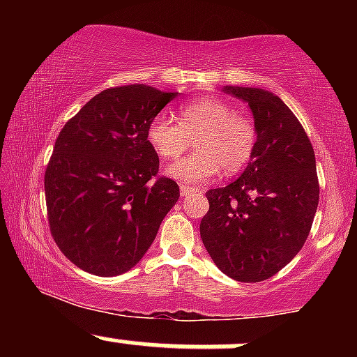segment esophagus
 Segmentation results:
<instances>
[{
  "mask_svg": "<svg viewBox=\"0 0 357 357\" xmlns=\"http://www.w3.org/2000/svg\"><path fill=\"white\" fill-rule=\"evenodd\" d=\"M192 192H196L195 188H191V186H186V184H183V186L179 188V195H181L183 198H186V196L192 195Z\"/></svg>",
  "mask_w": 357,
  "mask_h": 357,
  "instance_id": "34e87169",
  "label": "esophagus"
}]
</instances>
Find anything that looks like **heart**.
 I'll return each mask as SVG.
<instances>
[{"label": "heart", "mask_w": 357, "mask_h": 357, "mask_svg": "<svg viewBox=\"0 0 357 357\" xmlns=\"http://www.w3.org/2000/svg\"><path fill=\"white\" fill-rule=\"evenodd\" d=\"M176 119L158 116L147 127V141L161 159L178 158L196 136V153L166 167V174L176 181L198 186L221 169L238 173L252 159L255 127L230 102L213 96L192 99L179 105Z\"/></svg>", "instance_id": "1"}]
</instances>
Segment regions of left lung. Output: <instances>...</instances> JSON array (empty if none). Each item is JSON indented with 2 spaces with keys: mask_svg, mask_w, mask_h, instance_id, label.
<instances>
[{
  "mask_svg": "<svg viewBox=\"0 0 357 357\" xmlns=\"http://www.w3.org/2000/svg\"><path fill=\"white\" fill-rule=\"evenodd\" d=\"M247 102L257 142L238 179L206 192L199 233L221 272L238 282L275 275L304 247L319 204L312 144L280 97L264 89L225 87Z\"/></svg>",
  "mask_w": 357,
  "mask_h": 357,
  "instance_id": "8db88e82",
  "label": "left lung"
}]
</instances>
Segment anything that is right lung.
Here are the masks:
<instances>
[{
  "mask_svg": "<svg viewBox=\"0 0 357 357\" xmlns=\"http://www.w3.org/2000/svg\"><path fill=\"white\" fill-rule=\"evenodd\" d=\"M176 92L134 84L102 90L56 137L45 171L48 225L65 257L114 277L144 257L179 186L158 176L147 127Z\"/></svg>",
  "mask_w": 357,
  "mask_h": 357,
  "instance_id": "add662e5",
  "label": "right lung"
}]
</instances>
